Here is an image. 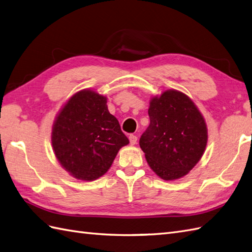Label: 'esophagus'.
I'll return each instance as SVG.
<instances>
[{
	"instance_id": "34e87169",
	"label": "esophagus",
	"mask_w": 252,
	"mask_h": 252,
	"mask_svg": "<svg viewBox=\"0 0 252 252\" xmlns=\"http://www.w3.org/2000/svg\"><path fill=\"white\" fill-rule=\"evenodd\" d=\"M128 139H130V144L133 146V145L136 144V141H137V136H136V135H133V134H131L130 136H128Z\"/></svg>"
}]
</instances>
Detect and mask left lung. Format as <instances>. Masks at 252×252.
Wrapping results in <instances>:
<instances>
[{"label":"left lung","instance_id":"1","mask_svg":"<svg viewBox=\"0 0 252 252\" xmlns=\"http://www.w3.org/2000/svg\"><path fill=\"white\" fill-rule=\"evenodd\" d=\"M150 125L139 146L150 168L166 181L188 175L203 156L208 127L190 98L176 89L153 96Z\"/></svg>","mask_w":252,"mask_h":252}]
</instances>
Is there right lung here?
I'll use <instances>...</instances> for the list:
<instances>
[{
  "label": "right lung",
  "instance_id": "add662e5",
  "mask_svg": "<svg viewBox=\"0 0 252 252\" xmlns=\"http://www.w3.org/2000/svg\"><path fill=\"white\" fill-rule=\"evenodd\" d=\"M106 103V96L83 89L66 102L53 124L55 157L64 170L82 181L106 173L120 148L128 144Z\"/></svg>",
  "mask_w": 252,
  "mask_h": 252
}]
</instances>
